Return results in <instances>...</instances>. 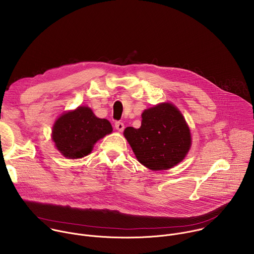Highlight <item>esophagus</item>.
<instances>
[{"instance_id":"esophagus-1","label":"esophagus","mask_w":254,"mask_h":254,"mask_svg":"<svg viewBox=\"0 0 254 254\" xmlns=\"http://www.w3.org/2000/svg\"><path fill=\"white\" fill-rule=\"evenodd\" d=\"M115 126H116V128H117L119 131H123V130L125 129V125H124L123 123H121V122H117Z\"/></svg>"}]
</instances>
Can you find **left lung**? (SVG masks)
I'll list each match as a JSON object with an SVG mask.
<instances>
[{"instance_id": "1", "label": "left lung", "mask_w": 254, "mask_h": 254, "mask_svg": "<svg viewBox=\"0 0 254 254\" xmlns=\"http://www.w3.org/2000/svg\"><path fill=\"white\" fill-rule=\"evenodd\" d=\"M141 118L139 128L128 127L124 132L140 164L161 171L185 158L191 147V133L177 107L161 103L144 111Z\"/></svg>"}]
</instances>
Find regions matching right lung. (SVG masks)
Wrapping results in <instances>:
<instances>
[{"label": "right lung", "instance_id": "1", "mask_svg": "<svg viewBox=\"0 0 254 254\" xmlns=\"http://www.w3.org/2000/svg\"><path fill=\"white\" fill-rule=\"evenodd\" d=\"M113 131L111 123L96 118L89 107L80 106L62 115L55 123L52 138L57 150L66 158L87 156L93 144Z\"/></svg>", "mask_w": 254, "mask_h": 254}]
</instances>
